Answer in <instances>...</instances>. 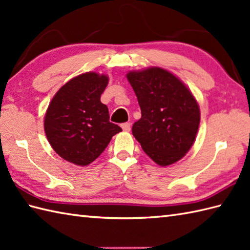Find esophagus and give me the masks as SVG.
Here are the masks:
<instances>
[{
  "instance_id": "esophagus-1",
  "label": "esophagus",
  "mask_w": 250,
  "mask_h": 250,
  "mask_svg": "<svg viewBox=\"0 0 250 250\" xmlns=\"http://www.w3.org/2000/svg\"><path fill=\"white\" fill-rule=\"evenodd\" d=\"M121 128H122V130H124V131L129 132L130 129H131L130 122H125V124H122V125H121Z\"/></svg>"
}]
</instances>
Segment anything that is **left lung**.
<instances>
[{
	"label": "left lung",
	"mask_w": 250,
	"mask_h": 250,
	"mask_svg": "<svg viewBox=\"0 0 250 250\" xmlns=\"http://www.w3.org/2000/svg\"><path fill=\"white\" fill-rule=\"evenodd\" d=\"M142 117L132 133L148 157L161 167L180 160L193 145L200 107L193 94L171 72L149 67L126 74Z\"/></svg>",
	"instance_id": "1"
}]
</instances>
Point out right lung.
I'll return each mask as SVG.
<instances>
[{
	"label": "right lung",
	"instance_id": "obj_1",
	"mask_svg": "<svg viewBox=\"0 0 250 250\" xmlns=\"http://www.w3.org/2000/svg\"><path fill=\"white\" fill-rule=\"evenodd\" d=\"M108 77L88 72L62 86L47 108L44 129L49 144L64 160L86 167L93 162L121 128L109 121L101 94Z\"/></svg>",
	"mask_w": 250,
	"mask_h": 250
}]
</instances>
